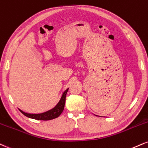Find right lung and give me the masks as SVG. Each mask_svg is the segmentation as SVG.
Wrapping results in <instances>:
<instances>
[{"instance_id": "1", "label": "right lung", "mask_w": 148, "mask_h": 148, "mask_svg": "<svg viewBox=\"0 0 148 148\" xmlns=\"http://www.w3.org/2000/svg\"><path fill=\"white\" fill-rule=\"evenodd\" d=\"M68 89L67 88L66 90H65L64 92L62 94L61 98H60V101H58V103H57L56 106L53 108L52 109L46 111L45 112L40 113V114H30V113H27L23 112V110L19 109L21 111V112L24 114L25 116L28 117V118L36 119V120H41V121H48V120H51V119H56L57 117H58L61 114V113L63 112L64 110V106H65V98H66V94L67 92L68 91Z\"/></svg>"}]
</instances>
